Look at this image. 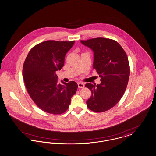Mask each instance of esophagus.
<instances>
[{"mask_svg":"<svg viewBox=\"0 0 156 156\" xmlns=\"http://www.w3.org/2000/svg\"><path fill=\"white\" fill-rule=\"evenodd\" d=\"M78 86L79 88H83L84 87V84L81 83H78Z\"/></svg>","mask_w":156,"mask_h":156,"instance_id":"esophagus-1","label":"esophagus"}]
</instances>
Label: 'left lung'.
I'll return each mask as SVG.
<instances>
[{"mask_svg": "<svg viewBox=\"0 0 156 156\" xmlns=\"http://www.w3.org/2000/svg\"><path fill=\"white\" fill-rule=\"evenodd\" d=\"M81 42L93 50V69L101 78L100 84H85L92 93L87 106L95 112L107 111L119 101L126 90L130 74L128 56L112 39L98 37Z\"/></svg>", "mask_w": 156, "mask_h": 156, "instance_id": "obj_1", "label": "left lung"}]
</instances>
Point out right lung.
Here are the masks:
<instances>
[{"label": "right lung", "instance_id": "add662e5", "mask_svg": "<svg viewBox=\"0 0 156 156\" xmlns=\"http://www.w3.org/2000/svg\"><path fill=\"white\" fill-rule=\"evenodd\" d=\"M75 41L48 40L34 46L24 61L23 75L27 92L41 110L53 115L65 112L77 90L75 81L58 83L56 71L64 65L65 57Z\"/></svg>", "mask_w": 156, "mask_h": 156}]
</instances>
